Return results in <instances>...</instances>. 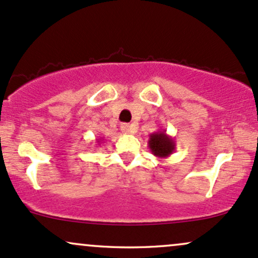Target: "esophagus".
Listing matches in <instances>:
<instances>
[{"mask_svg": "<svg viewBox=\"0 0 258 258\" xmlns=\"http://www.w3.org/2000/svg\"><path fill=\"white\" fill-rule=\"evenodd\" d=\"M120 130L123 133H125V134H134V133H137L138 125H137V124H134V123H132V124L123 123L120 125Z\"/></svg>", "mask_w": 258, "mask_h": 258, "instance_id": "esophagus-1", "label": "esophagus"}]
</instances>
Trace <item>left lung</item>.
<instances>
[{"mask_svg": "<svg viewBox=\"0 0 258 258\" xmlns=\"http://www.w3.org/2000/svg\"><path fill=\"white\" fill-rule=\"evenodd\" d=\"M149 147L152 155L158 158H167L174 152L175 141L174 139L167 134L166 130H158V132L150 134Z\"/></svg>", "mask_w": 258, "mask_h": 258, "instance_id": "1", "label": "left lung"}]
</instances>
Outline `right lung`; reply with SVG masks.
<instances>
[{
    "instance_id": "add662e5",
    "label": "right lung",
    "mask_w": 258,
    "mask_h": 258,
    "mask_svg": "<svg viewBox=\"0 0 258 258\" xmlns=\"http://www.w3.org/2000/svg\"><path fill=\"white\" fill-rule=\"evenodd\" d=\"M101 140H102V139H101ZM97 143H100V139H97Z\"/></svg>"
}]
</instances>
